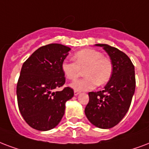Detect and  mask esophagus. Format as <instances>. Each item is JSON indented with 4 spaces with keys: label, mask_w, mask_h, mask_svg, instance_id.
I'll use <instances>...</instances> for the list:
<instances>
[{
    "label": "esophagus",
    "mask_w": 149,
    "mask_h": 149,
    "mask_svg": "<svg viewBox=\"0 0 149 149\" xmlns=\"http://www.w3.org/2000/svg\"><path fill=\"white\" fill-rule=\"evenodd\" d=\"M79 93H80V92L77 91H74V95H75V96H77V95H79Z\"/></svg>",
    "instance_id": "1"
}]
</instances>
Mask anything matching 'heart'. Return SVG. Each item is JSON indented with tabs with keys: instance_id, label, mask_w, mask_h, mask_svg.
Returning a JSON list of instances; mask_svg holds the SVG:
<instances>
[{
	"instance_id": "obj_1",
	"label": "heart",
	"mask_w": 149,
	"mask_h": 149,
	"mask_svg": "<svg viewBox=\"0 0 149 149\" xmlns=\"http://www.w3.org/2000/svg\"><path fill=\"white\" fill-rule=\"evenodd\" d=\"M74 62L64 60L61 65L63 74L67 79H75L84 70V78L75 80L70 87L77 91H91L96 85L106 84L111 79L113 65L109 58L103 56L99 51L95 49H84L73 55Z\"/></svg>"
}]
</instances>
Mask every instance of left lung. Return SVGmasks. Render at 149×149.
<instances>
[{
    "label": "left lung",
    "instance_id": "8db88e82",
    "mask_svg": "<svg viewBox=\"0 0 149 149\" xmlns=\"http://www.w3.org/2000/svg\"><path fill=\"white\" fill-rule=\"evenodd\" d=\"M107 52L113 65L112 75L104 89L89 92L85 115L94 126L109 129L118 124L127 114L135 91L134 66L129 57L108 44H95Z\"/></svg>",
    "mask_w": 149,
    "mask_h": 149
}]
</instances>
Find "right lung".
<instances>
[{
	"label": "right lung",
	"mask_w": 149,
	"mask_h": 149,
	"mask_svg": "<svg viewBox=\"0 0 149 149\" xmlns=\"http://www.w3.org/2000/svg\"><path fill=\"white\" fill-rule=\"evenodd\" d=\"M71 48L60 44L40 47L22 65L16 88L19 111L37 130H52L63 117L65 102L74 92L70 87L57 91L65 82L62 62Z\"/></svg>",
	"instance_id": "right-lung-1"
}]
</instances>
